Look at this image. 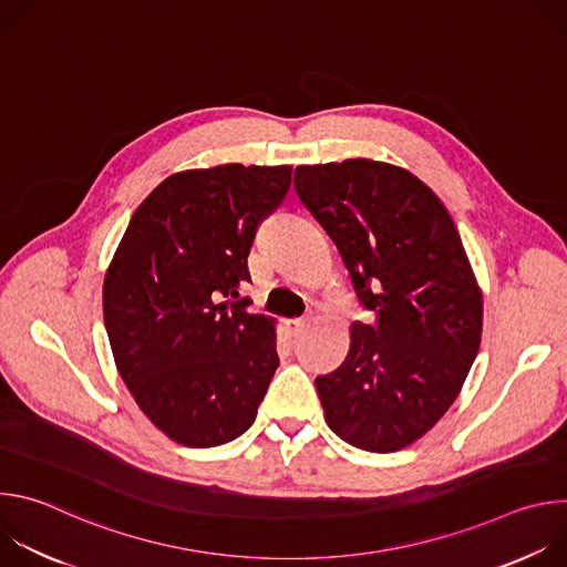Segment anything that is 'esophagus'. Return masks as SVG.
I'll list each match as a JSON object with an SVG mask.
<instances>
[{"label":"esophagus","mask_w":567,"mask_h":567,"mask_svg":"<svg viewBox=\"0 0 567 567\" xmlns=\"http://www.w3.org/2000/svg\"><path fill=\"white\" fill-rule=\"evenodd\" d=\"M285 326H287L289 334H298V332L305 330L307 318H289V320H285Z\"/></svg>","instance_id":"obj_1"}]
</instances>
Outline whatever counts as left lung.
<instances>
[{"mask_svg": "<svg viewBox=\"0 0 567 567\" xmlns=\"http://www.w3.org/2000/svg\"><path fill=\"white\" fill-rule=\"evenodd\" d=\"M293 188L374 313L316 377L326 422L357 449L399 451L451 409L480 348L482 291L460 233L424 182L383 161L298 166Z\"/></svg>", "mask_w": 567, "mask_h": 567, "instance_id": "obj_1", "label": "left lung"}]
</instances>
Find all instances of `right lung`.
I'll return each instance as SVG.
<instances>
[{
    "instance_id": "obj_1",
    "label": "right lung",
    "mask_w": 567,
    "mask_h": 567,
    "mask_svg": "<svg viewBox=\"0 0 567 567\" xmlns=\"http://www.w3.org/2000/svg\"><path fill=\"white\" fill-rule=\"evenodd\" d=\"M291 166L226 164L161 182L134 210L103 285L112 354L145 417L208 449L245 433L280 365L274 318L251 313L256 230Z\"/></svg>"
}]
</instances>
